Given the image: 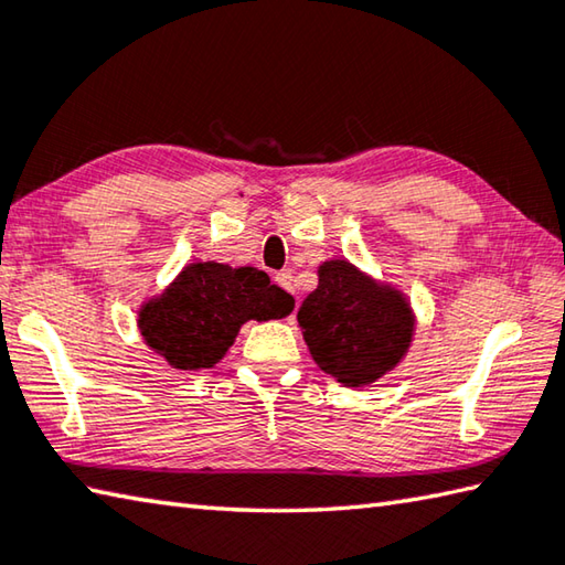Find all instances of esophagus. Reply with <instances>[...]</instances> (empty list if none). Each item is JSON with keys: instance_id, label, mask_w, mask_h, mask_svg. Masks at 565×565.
<instances>
[{"instance_id": "obj_1", "label": "esophagus", "mask_w": 565, "mask_h": 565, "mask_svg": "<svg viewBox=\"0 0 565 565\" xmlns=\"http://www.w3.org/2000/svg\"><path fill=\"white\" fill-rule=\"evenodd\" d=\"M274 284L281 286L284 291L294 294V276H291V271H276L274 274Z\"/></svg>"}]
</instances>
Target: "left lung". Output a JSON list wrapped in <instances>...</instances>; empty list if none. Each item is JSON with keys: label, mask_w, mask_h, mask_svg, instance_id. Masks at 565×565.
<instances>
[{"label": "left lung", "mask_w": 565, "mask_h": 565, "mask_svg": "<svg viewBox=\"0 0 565 565\" xmlns=\"http://www.w3.org/2000/svg\"><path fill=\"white\" fill-rule=\"evenodd\" d=\"M299 326L321 371L367 385L399 363L413 335L403 296L373 284L348 262H326L318 289L301 303Z\"/></svg>", "instance_id": "left-lung-1"}]
</instances>
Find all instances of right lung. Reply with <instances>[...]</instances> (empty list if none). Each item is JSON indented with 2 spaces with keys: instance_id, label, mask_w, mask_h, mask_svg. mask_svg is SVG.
Returning <instances> with one entry per match:
<instances>
[{
  "instance_id": "add662e5",
  "label": "right lung",
  "mask_w": 565,
  "mask_h": 565,
  "mask_svg": "<svg viewBox=\"0 0 565 565\" xmlns=\"http://www.w3.org/2000/svg\"><path fill=\"white\" fill-rule=\"evenodd\" d=\"M294 299L254 266L192 264L140 313V331L172 367L200 371L227 353L244 321L281 318Z\"/></svg>"
}]
</instances>
